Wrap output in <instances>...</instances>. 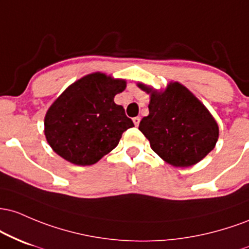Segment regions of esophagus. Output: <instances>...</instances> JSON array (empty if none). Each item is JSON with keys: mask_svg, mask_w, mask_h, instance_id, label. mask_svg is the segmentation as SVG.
I'll return each mask as SVG.
<instances>
[{"mask_svg": "<svg viewBox=\"0 0 249 249\" xmlns=\"http://www.w3.org/2000/svg\"><path fill=\"white\" fill-rule=\"evenodd\" d=\"M133 122H134V124H135L136 127H138V125L140 124V117H139V116L134 117V119H133Z\"/></svg>", "mask_w": 249, "mask_h": 249, "instance_id": "esophagus-1", "label": "esophagus"}]
</instances>
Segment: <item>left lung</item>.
<instances>
[{"mask_svg": "<svg viewBox=\"0 0 249 249\" xmlns=\"http://www.w3.org/2000/svg\"><path fill=\"white\" fill-rule=\"evenodd\" d=\"M149 94V115L141 120L139 129L150 148L174 167H191L214 149L219 125L194 94L178 82H169L164 90L138 83Z\"/></svg>", "mask_w": 249, "mask_h": 249, "instance_id": "obj_1", "label": "left lung"}]
</instances>
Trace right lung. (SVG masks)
Returning <instances> with one entry per match:
<instances>
[{
  "label": "right lung",
  "mask_w": 249,
  "mask_h": 249,
  "mask_svg": "<svg viewBox=\"0 0 249 249\" xmlns=\"http://www.w3.org/2000/svg\"><path fill=\"white\" fill-rule=\"evenodd\" d=\"M125 80L96 71L71 83L44 116V135L52 149L76 166H90L119 144L134 127L122 106L114 102Z\"/></svg>",
  "instance_id": "right-lung-1"
}]
</instances>
